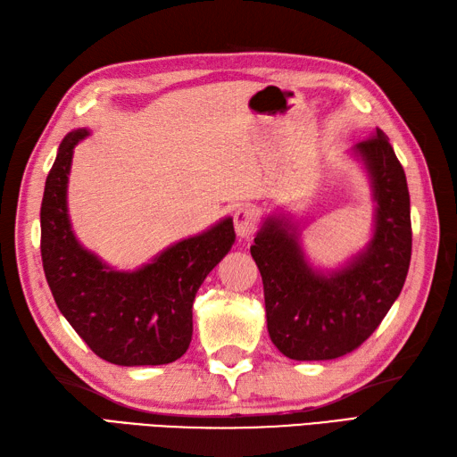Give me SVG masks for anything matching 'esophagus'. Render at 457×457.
Returning <instances> with one entry per match:
<instances>
[{"mask_svg": "<svg viewBox=\"0 0 457 457\" xmlns=\"http://www.w3.org/2000/svg\"><path fill=\"white\" fill-rule=\"evenodd\" d=\"M234 228L241 239H249L257 229V212L251 206H241L234 213Z\"/></svg>", "mask_w": 457, "mask_h": 457, "instance_id": "obj_1", "label": "esophagus"}]
</instances>
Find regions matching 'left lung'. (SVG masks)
<instances>
[{
	"label": "left lung",
	"mask_w": 457,
	"mask_h": 457,
	"mask_svg": "<svg viewBox=\"0 0 457 457\" xmlns=\"http://www.w3.org/2000/svg\"><path fill=\"white\" fill-rule=\"evenodd\" d=\"M377 202L375 231L347 267L312 269L285 216L259 229L251 255L261 270L270 342L296 361H322L353 352L371 336L401 295L411 265V196L389 137L377 129L355 145Z\"/></svg>",
	"instance_id": "1"
}]
</instances>
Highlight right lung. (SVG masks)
Listing matches in <instances>:
<instances>
[{
    "label": "right lung",
    "instance_id": "obj_1",
    "mask_svg": "<svg viewBox=\"0 0 457 457\" xmlns=\"http://www.w3.org/2000/svg\"><path fill=\"white\" fill-rule=\"evenodd\" d=\"M88 131L62 139L45 182L41 257L54 303L92 352L115 365H164L187 353L192 303L204 278L236 241L234 221L164 249L151 263L121 273L86 251L66 210L72 149Z\"/></svg>",
    "mask_w": 457,
    "mask_h": 457
}]
</instances>
